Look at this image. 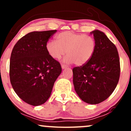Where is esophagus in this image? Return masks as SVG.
<instances>
[{
  "mask_svg": "<svg viewBox=\"0 0 131 131\" xmlns=\"http://www.w3.org/2000/svg\"><path fill=\"white\" fill-rule=\"evenodd\" d=\"M67 68V67L66 65H64V64H61V68H62L63 70Z\"/></svg>",
  "mask_w": 131,
  "mask_h": 131,
  "instance_id": "1",
  "label": "esophagus"
}]
</instances>
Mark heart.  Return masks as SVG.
Wrapping results in <instances>:
<instances>
[{
	"label": "heart",
	"instance_id": "obj_1",
	"mask_svg": "<svg viewBox=\"0 0 131 131\" xmlns=\"http://www.w3.org/2000/svg\"><path fill=\"white\" fill-rule=\"evenodd\" d=\"M56 41L47 42L46 49L52 58L60 59L67 53L64 59L67 63L77 66L86 64L93 56L95 49V40L91 36L64 31L56 37Z\"/></svg>",
	"mask_w": 131,
	"mask_h": 131
}]
</instances>
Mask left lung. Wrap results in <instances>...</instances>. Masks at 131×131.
<instances>
[{"label": "left lung", "mask_w": 131, "mask_h": 131, "mask_svg": "<svg viewBox=\"0 0 131 131\" xmlns=\"http://www.w3.org/2000/svg\"><path fill=\"white\" fill-rule=\"evenodd\" d=\"M91 34L95 49L86 64L73 69L76 94L89 104H98L110 96L118 83L120 63L116 47L104 32L94 30Z\"/></svg>", "instance_id": "8db88e82"}]
</instances>
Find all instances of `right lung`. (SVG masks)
Returning <instances> with one entry per match:
<instances>
[{"instance_id": "obj_1", "label": "right lung", "mask_w": 131, "mask_h": 131, "mask_svg": "<svg viewBox=\"0 0 131 131\" xmlns=\"http://www.w3.org/2000/svg\"><path fill=\"white\" fill-rule=\"evenodd\" d=\"M57 30L33 31L19 39L10 57V79L16 94L32 106L44 103L61 73L58 61L46 49L49 39Z\"/></svg>"}]
</instances>
